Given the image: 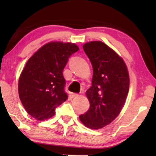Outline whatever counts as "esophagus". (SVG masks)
Returning a JSON list of instances; mask_svg holds the SVG:
<instances>
[{"mask_svg": "<svg viewBox=\"0 0 156 156\" xmlns=\"http://www.w3.org/2000/svg\"><path fill=\"white\" fill-rule=\"evenodd\" d=\"M79 94H75V93H70L69 94V97L70 98H74V97H78Z\"/></svg>", "mask_w": 156, "mask_h": 156, "instance_id": "34e87169", "label": "esophagus"}]
</instances>
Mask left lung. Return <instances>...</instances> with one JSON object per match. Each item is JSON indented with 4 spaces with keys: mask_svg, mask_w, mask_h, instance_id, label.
<instances>
[{
    "mask_svg": "<svg viewBox=\"0 0 156 156\" xmlns=\"http://www.w3.org/2000/svg\"><path fill=\"white\" fill-rule=\"evenodd\" d=\"M93 67L91 87L86 91L89 109L80 116L85 126L101 129L120 114L129 90V74L122 57L101 41L83 45Z\"/></svg>",
    "mask_w": 156,
    "mask_h": 156,
    "instance_id": "left-lung-1",
    "label": "left lung"
}]
</instances>
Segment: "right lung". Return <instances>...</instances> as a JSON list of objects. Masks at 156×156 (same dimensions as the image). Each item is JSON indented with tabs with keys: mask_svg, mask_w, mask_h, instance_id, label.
<instances>
[{
	"mask_svg": "<svg viewBox=\"0 0 156 156\" xmlns=\"http://www.w3.org/2000/svg\"><path fill=\"white\" fill-rule=\"evenodd\" d=\"M74 43L50 42L28 60L18 81L19 97L32 117L44 121L55 114V108L68 99L62 72L70 55L77 52Z\"/></svg>",
	"mask_w": 156,
	"mask_h": 156,
	"instance_id": "1",
	"label": "right lung"
}]
</instances>
